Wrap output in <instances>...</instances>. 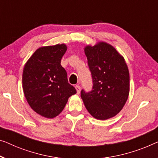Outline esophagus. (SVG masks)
Returning a JSON list of instances; mask_svg holds the SVG:
<instances>
[{"instance_id": "34e87169", "label": "esophagus", "mask_w": 158, "mask_h": 158, "mask_svg": "<svg viewBox=\"0 0 158 158\" xmlns=\"http://www.w3.org/2000/svg\"><path fill=\"white\" fill-rule=\"evenodd\" d=\"M75 89H76L77 90V94H79L80 93V90H81V87H80L79 85H76L75 86Z\"/></svg>"}]
</instances>
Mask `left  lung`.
I'll return each mask as SVG.
<instances>
[{
    "instance_id": "obj_1",
    "label": "left lung",
    "mask_w": 158,
    "mask_h": 158,
    "mask_svg": "<svg viewBox=\"0 0 158 158\" xmlns=\"http://www.w3.org/2000/svg\"><path fill=\"white\" fill-rule=\"evenodd\" d=\"M84 53L92 73L93 88L81 97L93 117L105 120L123 110L130 93V73L124 57L114 46L104 41L87 45Z\"/></svg>"
}]
</instances>
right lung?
<instances>
[{
	"instance_id": "add662e5",
	"label": "right lung",
	"mask_w": 158,
	"mask_h": 158,
	"mask_svg": "<svg viewBox=\"0 0 158 158\" xmlns=\"http://www.w3.org/2000/svg\"><path fill=\"white\" fill-rule=\"evenodd\" d=\"M66 44L41 46L35 50L23 67L22 83L24 95L33 110L46 118L58 116L68 99L77 93L69 84L61 59Z\"/></svg>"
}]
</instances>
